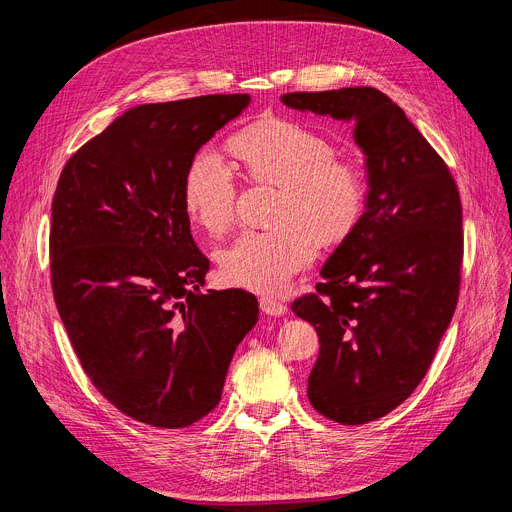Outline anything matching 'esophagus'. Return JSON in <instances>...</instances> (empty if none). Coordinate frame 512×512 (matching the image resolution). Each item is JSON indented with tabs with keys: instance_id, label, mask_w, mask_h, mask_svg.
<instances>
[{
	"instance_id": "esophagus-1",
	"label": "esophagus",
	"mask_w": 512,
	"mask_h": 512,
	"mask_svg": "<svg viewBox=\"0 0 512 512\" xmlns=\"http://www.w3.org/2000/svg\"><path fill=\"white\" fill-rule=\"evenodd\" d=\"M259 308H261L263 314L275 316V318L287 314V306H285L283 302L275 300V298H261V300H259Z\"/></svg>"
}]
</instances>
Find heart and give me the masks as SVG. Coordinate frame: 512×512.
<instances>
[{"label": "heart", "mask_w": 512, "mask_h": 512, "mask_svg": "<svg viewBox=\"0 0 512 512\" xmlns=\"http://www.w3.org/2000/svg\"><path fill=\"white\" fill-rule=\"evenodd\" d=\"M231 150L249 178L277 184L269 231H245L218 253L227 283L277 296L306 269L324 243L346 239L364 210L367 180L360 166L338 160L336 145L316 129L267 119L231 139ZM182 202L190 221L210 235L231 229L237 212V180L216 152H198L184 176Z\"/></svg>", "instance_id": "b5f03b06"}]
</instances>
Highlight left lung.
<instances>
[{
    "mask_svg": "<svg viewBox=\"0 0 512 512\" xmlns=\"http://www.w3.org/2000/svg\"><path fill=\"white\" fill-rule=\"evenodd\" d=\"M281 103L354 121L367 200L324 263L318 294L294 304L320 354L308 399L342 425L375 421L423 381L458 304L462 202L437 152L403 109L373 87L287 93Z\"/></svg>",
    "mask_w": 512,
    "mask_h": 512,
    "instance_id": "8db88e82",
    "label": "left lung"
}]
</instances>
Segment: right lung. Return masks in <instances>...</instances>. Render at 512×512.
<instances>
[{
    "instance_id": "obj_1",
    "label": "right lung",
    "mask_w": 512,
    "mask_h": 512,
    "mask_svg": "<svg viewBox=\"0 0 512 512\" xmlns=\"http://www.w3.org/2000/svg\"><path fill=\"white\" fill-rule=\"evenodd\" d=\"M251 103L204 95L137 105L72 156L52 200L54 302L85 373L121 413L188 427L221 401L259 320L245 289H208L182 202L202 145Z\"/></svg>"
}]
</instances>
